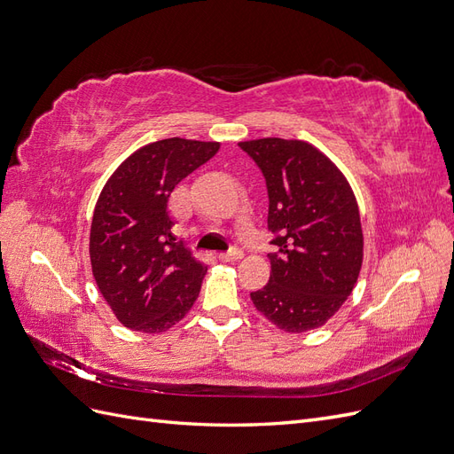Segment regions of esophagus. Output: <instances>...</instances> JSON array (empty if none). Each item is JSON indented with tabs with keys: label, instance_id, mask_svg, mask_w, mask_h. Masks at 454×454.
<instances>
[{
	"label": "esophagus",
	"instance_id": "34e87169",
	"mask_svg": "<svg viewBox=\"0 0 454 454\" xmlns=\"http://www.w3.org/2000/svg\"><path fill=\"white\" fill-rule=\"evenodd\" d=\"M240 257H242V250L239 248V246H232L229 252L219 254V259H222V261H237Z\"/></svg>",
	"mask_w": 454,
	"mask_h": 454
}]
</instances>
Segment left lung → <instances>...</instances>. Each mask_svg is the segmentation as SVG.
I'll return each mask as SVG.
<instances>
[{
    "label": "left lung",
    "instance_id": "left-lung-1",
    "mask_svg": "<svg viewBox=\"0 0 454 454\" xmlns=\"http://www.w3.org/2000/svg\"><path fill=\"white\" fill-rule=\"evenodd\" d=\"M265 177L272 232L269 284L255 309L284 332L327 322L345 303L362 267V225L354 193L335 164L307 142H240Z\"/></svg>",
    "mask_w": 454,
    "mask_h": 454
}]
</instances>
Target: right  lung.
I'll return each instance as SVG.
<instances>
[{
    "label": "right lung",
    "instance_id": "right-lung-1",
    "mask_svg": "<svg viewBox=\"0 0 454 454\" xmlns=\"http://www.w3.org/2000/svg\"><path fill=\"white\" fill-rule=\"evenodd\" d=\"M217 149V142L184 138L149 144L106 184L92 215L90 263L100 294L122 325L167 332L199 297L206 265L176 240L168 199Z\"/></svg>",
    "mask_w": 454,
    "mask_h": 454
}]
</instances>
